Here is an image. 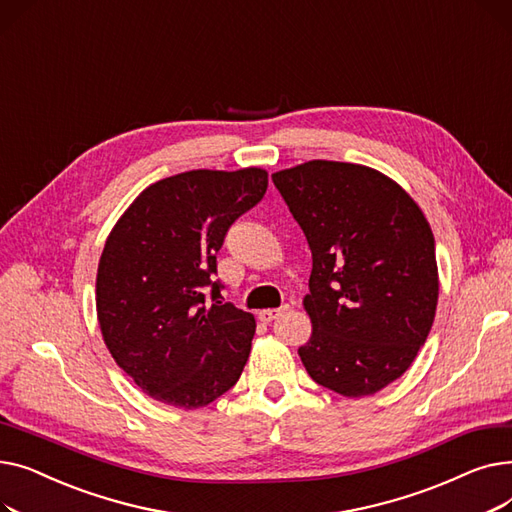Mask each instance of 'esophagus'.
I'll list each match as a JSON object with an SVG mask.
<instances>
[{"instance_id":"esophagus-1","label":"esophagus","mask_w":512,"mask_h":512,"mask_svg":"<svg viewBox=\"0 0 512 512\" xmlns=\"http://www.w3.org/2000/svg\"><path fill=\"white\" fill-rule=\"evenodd\" d=\"M288 309H290V305H282L280 309H263V311H259V319L263 321V324H270V321H274L278 315L286 313Z\"/></svg>"}]
</instances>
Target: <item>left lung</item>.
Returning a JSON list of instances; mask_svg holds the SVG:
<instances>
[{"instance_id": "1", "label": "left lung", "mask_w": 512, "mask_h": 512, "mask_svg": "<svg viewBox=\"0 0 512 512\" xmlns=\"http://www.w3.org/2000/svg\"><path fill=\"white\" fill-rule=\"evenodd\" d=\"M272 180L307 236V373L348 398L380 392L415 361L438 305L436 242L423 211L382 172L313 159Z\"/></svg>"}]
</instances>
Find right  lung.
Returning a JSON list of instances; mask_svg holds the SVG:
<instances>
[{
  "label": "right lung",
  "instance_id": "add662e5",
  "mask_svg": "<svg viewBox=\"0 0 512 512\" xmlns=\"http://www.w3.org/2000/svg\"><path fill=\"white\" fill-rule=\"evenodd\" d=\"M265 191L261 168L182 172L147 186L107 236L99 328L114 361L151 398L199 409L238 382L255 317L222 301L215 253Z\"/></svg>",
  "mask_w": 512,
  "mask_h": 512
}]
</instances>
